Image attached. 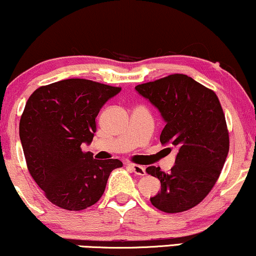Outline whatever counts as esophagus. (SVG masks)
<instances>
[{
	"mask_svg": "<svg viewBox=\"0 0 256 256\" xmlns=\"http://www.w3.org/2000/svg\"><path fill=\"white\" fill-rule=\"evenodd\" d=\"M128 166L131 168L132 171H134V172L136 174H139V176H144V174H146V171H145V168L142 166H139V164L128 163Z\"/></svg>",
	"mask_w": 256,
	"mask_h": 256,
	"instance_id": "34e87169",
	"label": "esophagus"
}]
</instances>
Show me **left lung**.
<instances>
[{
  "label": "left lung",
  "instance_id": "obj_1",
  "mask_svg": "<svg viewBox=\"0 0 256 256\" xmlns=\"http://www.w3.org/2000/svg\"><path fill=\"white\" fill-rule=\"evenodd\" d=\"M136 90L160 110L166 125L160 143L177 148L169 172L158 166L146 172L160 180L152 206L174 214L198 204L212 192L229 151V132L216 93L186 74L140 84Z\"/></svg>",
  "mask_w": 256,
  "mask_h": 256
}]
</instances>
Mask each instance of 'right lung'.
Segmentation results:
<instances>
[{
    "label": "right lung",
    "instance_id": "obj_1",
    "mask_svg": "<svg viewBox=\"0 0 256 256\" xmlns=\"http://www.w3.org/2000/svg\"><path fill=\"white\" fill-rule=\"evenodd\" d=\"M87 79L41 86L29 96L20 119V139L29 174L50 202L78 212L96 204L119 160H94L84 152L96 131L102 105L120 92Z\"/></svg>",
    "mask_w": 256,
    "mask_h": 256
}]
</instances>
